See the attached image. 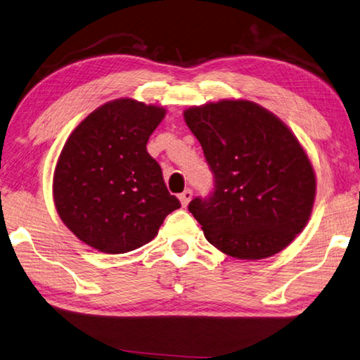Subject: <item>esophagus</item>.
Wrapping results in <instances>:
<instances>
[{
    "label": "esophagus",
    "mask_w": 360,
    "mask_h": 360,
    "mask_svg": "<svg viewBox=\"0 0 360 360\" xmlns=\"http://www.w3.org/2000/svg\"><path fill=\"white\" fill-rule=\"evenodd\" d=\"M192 195H193V192L190 188H187V190H184V192H182L181 195H179V201H181V204H182V207H186L187 204L190 202V200H192Z\"/></svg>",
    "instance_id": "esophagus-1"
}]
</instances>
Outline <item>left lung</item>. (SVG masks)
<instances>
[{"instance_id":"8db88e82","label":"left lung","mask_w":360,"mask_h":360,"mask_svg":"<svg viewBox=\"0 0 360 360\" xmlns=\"http://www.w3.org/2000/svg\"><path fill=\"white\" fill-rule=\"evenodd\" d=\"M215 178L207 200L188 210L224 255L259 260L278 255L306 228L315 172L281 120L248 100H221L184 110Z\"/></svg>"}]
</instances>
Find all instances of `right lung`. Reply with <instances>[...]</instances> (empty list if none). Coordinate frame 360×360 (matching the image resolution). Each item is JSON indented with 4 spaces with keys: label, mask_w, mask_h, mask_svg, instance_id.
Here are the masks:
<instances>
[{
    "label": "right lung",
    "mask_w": 360,
    "mask_h": 360,
    "mask_svg": "<svg viewBox=\"0 0 360 360\" xmlns=\"http://www.w3.org/2000/svg\"><path fill=\"white\" fill-rule=\"evenodd\" d=\"M165 108L118 98L89 114L70 134L53 178L54 206L81 242L123 255L151 242L181 204L170 195L148 139Z\"/></svg>",
    "instance_id": "1"
}]
</instances>
